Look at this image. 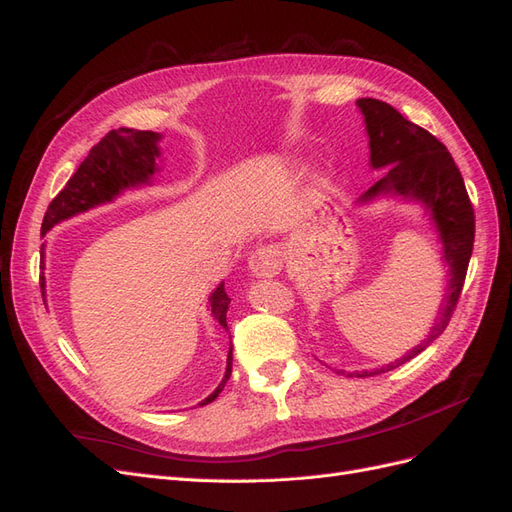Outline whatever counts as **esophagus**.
<instances>
[{"label": "esophagus", "instance_id": "1", "mask_svg": "<svg viewBox=\"0 0 512 512\" xmlns=\"http://www.w3.org/2000/svg\"><path fill=\"white\" fill-rule=\"evenodd\" d=\"M247 267L254 277H273L282 269V254L275 245H262L247 258Z\"/></svg>", "mask_w": 512, "mask_h": 512}]
</instances>
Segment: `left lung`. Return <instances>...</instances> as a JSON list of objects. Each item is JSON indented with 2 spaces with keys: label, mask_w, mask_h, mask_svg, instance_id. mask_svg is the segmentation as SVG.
<instances>
[{
  "label": "left lung",
  "mask_w": 512,
  "mask_h": 512,
  "mask_svg": "<svg viewBox=\"0 0 512 512\" xmlns=\"http://www.w3.org/2000/svg\"><path fill=\"white\" fill-rule=\"evenodd\" d=\"M356 106L361 108L369 136V164L376 170L386 168L384 175L359 198V205L384 196L421 205L438 232L442 260L448 267V282L438 316L423 342L389 365L354 371L356 378H365L408 363L444 333L466 282L474 247V209L453 156L436 136L418 128L382 100L361 98L356 100Z\"/></svg>",
  "instance_id": "1"
}]
</instances>
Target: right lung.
<instances>
[{"mask_svg":"<svg viewBox=\"0 0 512 512\" xmlns=\"http://www.w3.org/2000/svg\"><path fill=\"white\" fill-rule=\"evenodd\" d=\"M162 134L151 130H132V128H119L108 132L98 145L91 147L89 156L76 168V173L66 183V188L61 190L53 200L49 209L44 213L42 230L40 235L44 237L53 226L66 222L74 215L85 213L89 209H96L100 205L113 203L117 196H121L126 190L143 188V185H151L153 175L160 173L158 158L162 156L160 151ZM40 269L44 271V243L40 250ZM42 299H44V275L40 277ZM230 299L224 290V282L211 292L209 297V312L218 320L222 329L228 331L226 324V312H228ZM232 371V348L228 350L226 359V371L224 378L218 384L209 397L200 401V406H207L218 397L230 378Z\"/></svg>","mask_w":512,"mask_h":512,"instance_id":"1","label":"right lung"}]
</instances>
